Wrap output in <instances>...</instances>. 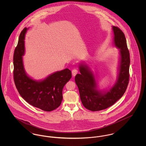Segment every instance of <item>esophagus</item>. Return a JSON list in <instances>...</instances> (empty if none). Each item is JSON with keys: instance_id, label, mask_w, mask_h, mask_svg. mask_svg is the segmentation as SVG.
<instances>
[{"instance_id": "1", "label": "esophagus", "mask_w": 146, "mask_h": 146, "mask_svg": "<svg viewBox=\"0 0 146 146\" xmlns=\"http://www.w3.org/2000/svg\"><path fill=\"white\" fill-rule=\"evenodd\" d=\"M72 75H73V76H76V74L78 73V70H76V69H74V70H72Z\"/></svg>"}]
</instances>
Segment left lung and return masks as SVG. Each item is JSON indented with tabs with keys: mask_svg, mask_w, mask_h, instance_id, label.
<instances>
[{
	"mask_svg": "<svg viewBox=\"0 0 146 146\" xmlns=\"http://www.w3.org/2000/svg\"><path fill=\"white\" fill-rule=\"evenodd\" d=\"M114 44L120 49V63L117 82L115 85L104 94L97 90V84L88 66L80 65V74H77L75 82L78 87L80 97L84 106L91 111L106 109L114 104L123 96L129 82L130 53L125 35L118 27H113Z\"/></svg>",
	"mask_w": 146,
	"mask_h": 146,
	"instance_id": "obj_1",
	"label": "left lung"
}]
</instances>
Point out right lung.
I'll use <instances>...</instances> for the list:
<instances>
[{
  "label": "right lung",
  "instance_id": "right-lung-1",
  "mask_svg": "<svg viewBox=\"0 0 146 146\" xmlns=\"http://www.w3.org/2000/svg\"><path fill=\"white\" fill-rule=\"evenodd\" d=\"M27 30V28H25L21 31L14 51L15 84L21 97L29 104L44 111H52L61 104L63 88L72 77L71 71L66 68L57 72L40 82H36L27 76L22 61Z\"/></svg>",
  "mask_w": 146,
  "mask_h": 146
}]
</instances>
